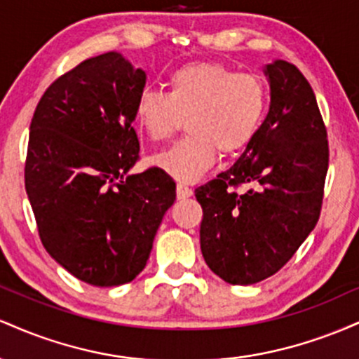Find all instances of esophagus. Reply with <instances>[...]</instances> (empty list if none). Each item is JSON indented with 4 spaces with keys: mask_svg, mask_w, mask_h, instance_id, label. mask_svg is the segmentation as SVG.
<instances>
[{
    "mask_svg": "<svg viewBox=\"0 0 359 359\" xmlns=\"http://www.w3.org/2000/svg\"><path fill=\"white\" fill-rule=\"evenodd\" d=\"M192 189L185 184H177V197L179 199H185V197H191L192 196Z\"/></svg>",
    "mask_w": 359,
    "mask_h": 359,
    "instance_id": "1",
    "label": "esophagus"
}]
</instances>
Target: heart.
<instances>
[{"mask_svg":"<svg viewBox=\"0 0 359 359\" xmlns=\"http://www.w3.org/2000/svg\"><path fill=\"white\" fill-rule=\"evenodd\" d=\"M265 82L257 74L236 72L219 62H194L167 77V93L143 89L135 104V121L154 142L175 133L185 118L187 137L150 162L182 182L201 179L217 150L231 155L257 135L266 113Z\"/></svg>","mask_w":359,"mask_h":359,"instance_id":"b5f03b06","label":"heart"}]
</instances>
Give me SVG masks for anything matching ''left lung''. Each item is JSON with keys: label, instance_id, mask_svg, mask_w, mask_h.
Masks as SVG:
<instances>
[{"label": "left lung", "instance_id": "1", "mask_svg": "<svg viewBox=\"0 0 359 359\" xmlns=\"http://www.w3.org/2000/svg\"><path fill=\"white\" fill-rule=\"evenodd\" d=\"M265 121L233 167L196 189L201 251L231 285L277 273L316 228L323 205L329 147L314 90L285 60L265 65Z\"/></svg>", "mask_w": 359, "mask_h": 359}]
</instances>
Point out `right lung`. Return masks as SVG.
<instances>
[{
  "label": "right lung",
  "instance_id": "add662e5",
  "mask_svg": "<svg viewBox=\"0 0 359 359\" xmlns=\"http://www.w3.org/2000/svg\"><path fill=\"white\" fill-rule=\"evenodd\" d=\"M145 81L121 53H102L52 82L32 118L25 189L40 240L90 285L137 277L175 201L162 168L128 174L138 160L135 104Z\"/></svg>",
  "mask_w": 359,
  "mask_h": 359
}]
</instances>
